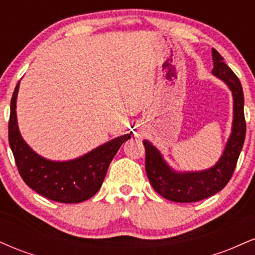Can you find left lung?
Returning a JSON list of instances; mask_svg holds the SVG:
<instances>
[{"label":"left lung","mask_w":255,"mask_h":255,"mask_svg":"<svg viewBox=\"0 0 255 255\" xmlns=\"http://www.w3.org/2000/svg\"><path fill=\"white\" fill-rule=\"evenodd\" d=\"M212 74L228 85L234 99L233 128L218 162L203 171L177 172L166 164L160 152L150 141H142L146 153L145 169L150 183L158 194L175 203H194L222 191L233 176L245 142V101L241 83L216 49H212Z\"/></svg>","instance_id":"1"}]
</instances>
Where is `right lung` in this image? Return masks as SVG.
<instances>
[{
  "mask_svg": "<svg viewBox=\"0 0 255 255\" xmlns=\"http://www.w3.org/2000/svg\"><path fill=\"white\" fill-rule=\"evenodd\" d=\"M19 84L20 81L10 101L8 139L20 176L38 194L58 203L77 204L92 198L102 187L114 156L130 134L110 140L77 159L67 162L45 159L20 135L15 111Z\"/></svg>",
  "mask_w": 255,
  "mask_h": 255,
  "instance_id": "1",
  "label": "right lung"
}]
</instances>
